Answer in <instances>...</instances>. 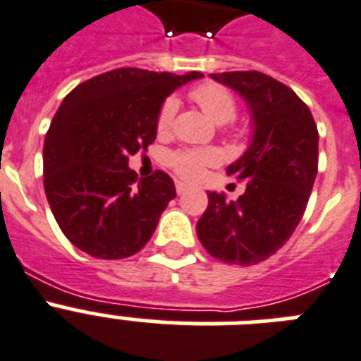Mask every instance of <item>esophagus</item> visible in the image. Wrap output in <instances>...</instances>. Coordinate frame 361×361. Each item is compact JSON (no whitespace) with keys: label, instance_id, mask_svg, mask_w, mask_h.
<instances>
[{"label":"esophagus","instance_id":"34e87169","mask_svg":"<svg viewBox=\"0 0 361 361\" xmlns=\"http://www.w3.org/2000/svg\"><path fill=\"white\" fill-rule=\"evenodd\" d=\"M187 190H189V185H187V183H183V181H176V192H178V195H183Z\"/></svg>","mask_w":361,"mask_h":361}]
</instances>
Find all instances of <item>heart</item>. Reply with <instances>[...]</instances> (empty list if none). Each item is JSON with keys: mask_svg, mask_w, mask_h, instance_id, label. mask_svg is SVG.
Returning a JSON list of instances; mask_svg holds the SVG:
<instances>
[{"mask_svg": "<svg viewBox=\"0 0 361 361\" xmlns=\"http://www.w3.org/2000/svg\"><path fill=\"white\" fill-rule=\"evenodd\" d=\"M190 96L216 124H226L235 118L237 102L226 87L219 83H202L190 90ZM178 107H180V102L176 96H169L161 104L159 113H157L159 133L171 131ZM216 161H219V155L211 150H180L169 155V165L172 171L185 180H198L207 166L216 165Z\"/></svg>", "mask_w": 361, "mask_h": 361, "instance_id": "1", "label": "heart"}]
</instances>
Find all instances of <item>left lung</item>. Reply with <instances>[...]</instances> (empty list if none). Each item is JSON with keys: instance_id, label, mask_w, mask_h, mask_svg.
<instances>
[{"instance_id": "8db88e82", "label": "left lung", "mask_w": 361, "mask_h": 361, "mask_svg": "<svg viewBox=\"0 0 361 361\" xmlns=\"http://www.w3.org/2000/svg\"><path fill=\"white\" fill-rule=\"evenodd\" d=\"M247 99L254 124L248 150L226 169L247 181L237 202L209 192L196 224L211 256L233 265H256L276 254L302 219L319 165V131L307 105L271 75L211 74Z\"/></svg>"}]
</instances>
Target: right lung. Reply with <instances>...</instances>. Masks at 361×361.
Returning <instances> with one entry per match:
<instances>
[{
  "instance_id": "right-lung-1",
  "label": "right lung",
  "mask_w": 361,
  "mask_h": 361,
  "mask_svg": "<svg viewBox=\"0 0 361 361\" xmlns=\"http://www.w3.org/2000/svg\"><path fill=\"white\" fill-rule=\"evenodd\" d=\"M198 78L116 68L63 99L44 140V190L59 228L79 250L122 259L150 241L176 196L174 181L163 171L139 180L128 161L155 140L166 96Z\"/></svg>"
}]
</instances>
